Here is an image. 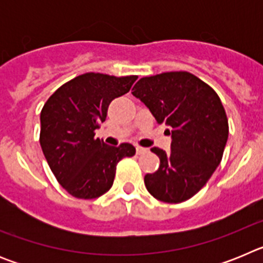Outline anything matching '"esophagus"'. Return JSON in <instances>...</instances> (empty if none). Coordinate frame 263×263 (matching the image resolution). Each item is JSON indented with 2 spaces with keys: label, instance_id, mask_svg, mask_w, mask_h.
<instances>
[{
  "label": "esophagus",
  "instance_id": "34e87169",
  "mask_svg": "<svg viewBox=\"0 0 263 263\" xmlns=\"http://www.w3.org/2000/svg\"><path fill=\"white\" fill-rule=\"evenodd\" d=\"M136 150H137V154H138V155L145 154V153L147 152V148H145V147H139V146H138V147L136 148Z\"/></svg>",
  "mask_w": 263,
  "mask_h": 263
}]
</instances>
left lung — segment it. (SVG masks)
<instances>
[{
    "label": "left lung",
    "mask_w": 263,
    "mask_h": 263,
    "mask_svg": "<svg viewBox=\"0 0 263 263\" xmlns=\"http://www.w3.org/2000/svg\"><path fill=\"white\" fill-rule=\"evenodd\" d=\"M166 124L171 150L153 147L159 168L145 175L147 191L164 203L191 199L210 180L221 162L229 134L221 100L203 80L185 71L163 72L142 78L132 89Z\"/></svg>",
    "instance_id": "8db88e82"
}]
</instances>
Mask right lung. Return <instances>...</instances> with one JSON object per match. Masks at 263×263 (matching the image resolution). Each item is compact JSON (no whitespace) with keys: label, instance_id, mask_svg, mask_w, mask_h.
<instances>
[{"label":"right lung","instance_id":"obj_1","mask_svg":"<svg viewBox=\"0 0 263 263\" xmlns=\"http://www.w3.org/2000/svg\"><path fill=\"white\" fill-rule=\"evenodd\" d=\"M137 78L88 72L58 88L42 109V152L72 196L96 199L108 192L118 162L136 154L130 143L116 147L95 138V130L105 121L109 104L127 93Z\"/></svg>","mask_w":263,"mask_h":263}]
</instances>
